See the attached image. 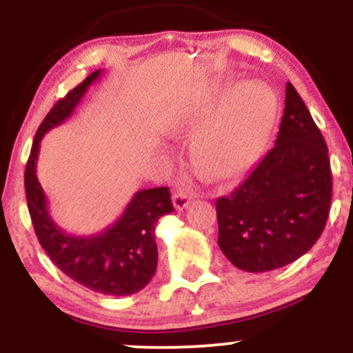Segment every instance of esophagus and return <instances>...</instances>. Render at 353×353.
I'll return each mask as SVG.
<instances>
[{"label":"esophagus","instance_id":"obj_1","mask_svg":"<svg viewBox=\"0 0 353 353\" xmlns=\"http://www.w3.org/2000/svg\"><path fill=\"white\" fill-rule=\"evenodd\" d=\"M172 204H174V208H176V210L185 209L190 204L189 194L184 192V190H177V192H174Z\"/></svg>","mask_w":353,"mask_h":353}]
</instances>
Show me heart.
<instances>
[{"instance_id":"heart-1","label":"heart","mask_w":353,"mask_h":353,"mask_svg":"<svg viewBox=\"0 0 353 353\" xmlns=\"http://www.w3.org/2000/svg\"><path fill=\"white\" fill-rule=\"evenodd\" d=\"M277 114L272 89L261 81L225 79L194 99L174 128H194L190 152L209 176L229 179L244 172L264 148Z\"/></svg>"}]
</instances>
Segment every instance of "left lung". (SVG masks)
Segmentation results:
<instances>
[{
	"label": "left lung",
	"instance_id": "8db88e82",
	"mask_svg": "<svg viewBox=\"0 0 353 353\" xmlns=\"http://www.w3.org/2000/svg\"><path fill=\"white\" fill-rule=\"evenodd\" d=\"M332 201L329 149L290 83L274 148L228 197L216 201L217 244L237 269L269 272L317 242Z\"/></svg>",
	"mask_w": 353,
	"mask_h": 353
}]
</instances>
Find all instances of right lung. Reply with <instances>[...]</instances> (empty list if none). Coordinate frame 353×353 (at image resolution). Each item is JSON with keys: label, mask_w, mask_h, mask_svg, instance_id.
<instances>
[{"label": "right lung", "mask_w": 353, "mask_h": 353, "mask_svg": "<svg viewBox=\"0 0 353 353\" xmlns=\"http://www.w3.org/2000/svg\"><path fill=\"white\" fill-rule=\"evenodd\" d=\"M99 76L101 70L89 74L44 117L24 171V188L36 237L61 272L94 292L121 297L143 290L156 274L157 245L154 230L159 217L174 212L169 189L137 190L114 224L92 236H72L52 221L46 194L36 176L44 134L74 112L89 86Z\"/></svg>", "instance_id": "1"}]
</instances>
